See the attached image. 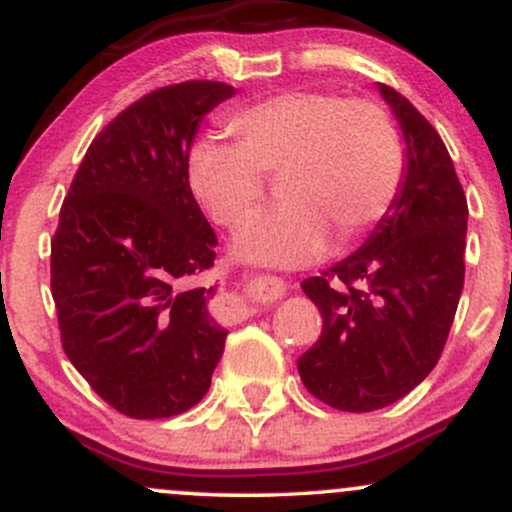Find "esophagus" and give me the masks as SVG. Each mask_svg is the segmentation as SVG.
<instances>
[{
    "mask_svg": "<svg viewBox=\"0 0 512 512\" xmlns=\"http://www.w3.org/2000/svg\"><path fill=\"white\" fill-rule=\"evenodd\" d=\"M267 284H269V298H281L286 293L284 279H276V276H272ZM231 313L236 315L238 320H245V317H250L252 313H255V308H252V305H248L245 301H236V303H233Z\"/></svg>",
    "mask_w": 512,
    "mask_h": 512,
    "instance_id": "esophagus-1",
    "label": "esophagus"
}]
</instances>
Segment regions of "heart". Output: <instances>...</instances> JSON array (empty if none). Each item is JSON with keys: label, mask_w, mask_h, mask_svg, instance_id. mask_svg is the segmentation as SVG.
I'll list each match as a JSON object with an SVG mask.
<instances>
[{"label": "heart", "mask_w": 512, "mask_h": 512, "mask_svg": "<svg viewBox=\"0 0 512 512\" xmlns=\"http://www.w3.org/2000/svg\"><path fill=\"white\" fill-rule=\"evenodd\" d=\"M233 146L199 142L190 187L219 226L248 221L279 178L284 207L238 231L240 260L301 267L363 238L390 211L402 182V144L378 103L291 91L238 110L226 122Z\"/></svg>", "instance_id": "heart-1"}]
</instances>
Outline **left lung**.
I'll list each match as a JSON object with an SVG mask.
<instances>
[{"instance_id":"obj_1","label":"left lung","mask_w":512,"mask_h":512,"mask_svg":"<svg viewBox=\"0 0 512 512\" xmlns=\"http://www.w3.org/2000/svg\"><path fill=\"white\" fill-rule=\"evenodd\" d=\"M407 144L392 207L354 255L303 281L322 334L298 358L303 385L339 411H375L436 368L464 286L467 197L440 134L380 84Z\"/></svg>"}]
</instances>
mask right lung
<instances>
[{
	"label": "right lung",
	"instance_id": "add662e5",
	"mask_svg": "<svg viewBox=\"0 0 512 512\" xmlns=\"http://www.w3.org/2000/svg\"><path fill=\"white\" fill-rule=\"evenodd\" d=\"M236 88L182 81L101 129L52 238L62 349L98 397L132 419H168L207 395L228 330L211 315L216 236L190 190V146Z\"/></svg>",
	"mask_w": 512,
	"mask_h": 512
}]
</instances>
